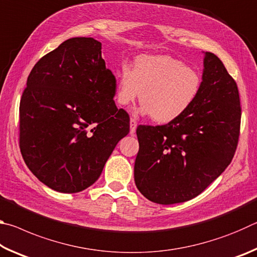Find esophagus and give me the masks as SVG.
I'll return each instance as SVG.
<instances>
[{"label":"esophagus","mask_w":257,"mask_h":257,"mask_svg":"<svg viewBox=\"0 0 257 257\" xmlns=\"http://www.w3.org/2000/svg\"><path fill=\"white\" fill-rule=\"evenodd\" d=\"M136 128H137V121L136 119L132 118L130 119V135H135V133H136Z\"/></svg>","instance_id":"34e87169"}]
</instances>
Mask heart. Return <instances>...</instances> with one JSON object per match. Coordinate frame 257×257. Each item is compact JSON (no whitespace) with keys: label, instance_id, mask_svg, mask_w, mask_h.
Wrapping results in <instances>:
<instances>
[{"label":"heart","instance_id":"b5f03b06","mask_svg":"<svg viewBox=\"0 0 257 257\" xmlns=\"http://www.w3.org/2000/svg\"><path fill=\"white\" fill-rule=\"evenodd\" d=\"M201 84L199 73L182 61L170 55L143 54L135 59L133 69L121 66L116 99L127 106L141 96L142 114L168 123L193 105Z\"/></svg>","mask_w":257,"mask_h":257}]
</instances>
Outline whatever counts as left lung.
Segmentation results:
<instances>
[{
    "label": "left lung",
    "instance_id": "left-lung-1",
    "mask_svg": "<svg viewBox=\"0 0 257 257\" xmlns=\"http://www.w3.org/2000/svg\"><path fill=\"white\" fill-rule=\"evenodd\" d=\"M236 81L211 52L204 56L201 89L180 118L139 125L134 177L151 202L170 205L196 197L231 162L240 132Z\"/></svg>",
    "mask_w": 257,
    "mask_h": 257
}]
</instances>
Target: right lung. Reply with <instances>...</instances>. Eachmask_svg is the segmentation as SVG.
Wrapping results in <instances>:
<instances>
[{
  "label": "right lung",
  "mask_w": 257,
  "mask_h": 257,
  "mask_svg": "<svg viewBox=\"0 0 257 257\" xmlns=\"http://www.w3.org/2000/svg\"><path fill=\"white\" fill-rule=\"evenodd\" d=\"M101 50L92 37L63 42L35 64L20 99L25 163L60 193L92 186L129 133V115L113 101L116 80Z\"/></svg>",
  "instance_id": "1"
}]
</instances>
